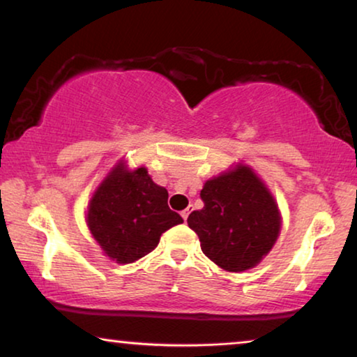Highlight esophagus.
I'll return each instance as SVG.
<instances>
[{"label": "esophagus", "instance_id": "esophagus-1", "mask_svg": "<svg viewBox=\"0 0 357 357\" xmlns=\"http://www.w3.org/2000/svg\"><path fill=\"white\" fill-rule=\"evenodd\" d=\"M189 213H190V210H189V208H185V210H183V212H181V217L184 218V222H185V220H188Z\"/></svg>", "mask_w": 357, "mask_h": 357}]
</instances>
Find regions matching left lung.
Here are the masks:
<instances>
[{
    "mask_svg": "<svg viewBox=\"0 0 357 357\" xmlns=\"http://www.w3.org/2000/svg\"><path fill=\"white\" fill-rule=\"evenodd\" d=\"M202 210L188 225L207 257L228 272L252 268L268 254L280 233V213L272 194L252 169L239 165L200 190Z\"/></svg>",
    "mask_w": 357,
    "mask_h": 357,
    "instance_id": "8db88e82",
    "label": "left lung"
}]
</instances>
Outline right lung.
I'll list each match as a JSON object with an SVG mask.
<instances>
[{"mask_svg":"<svg viewBox=\"0 0 357 357\" xmlns=\"http://www.w3.org/2000/svg\"><path fill=\"white\" fill-rule=\"evenodd\" d=\"M87 222L109 259L130 264L152 252L160 236L183 218L168 207V190L147 169L126 172L118 165L90 200Z\"/></svg>","mask_w":357,"mask_h":357,"instance_id":"obj_1","label":"right lung"}]
</instances>
